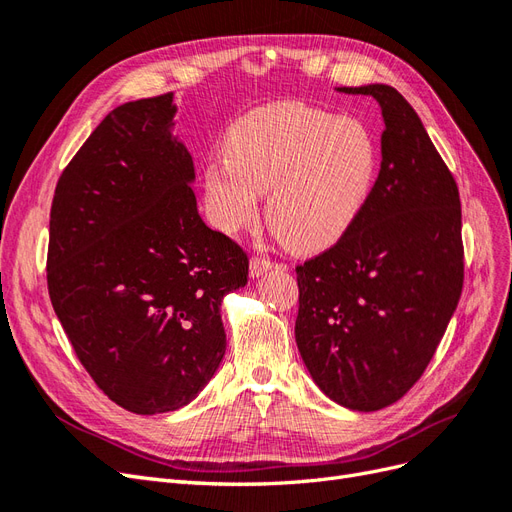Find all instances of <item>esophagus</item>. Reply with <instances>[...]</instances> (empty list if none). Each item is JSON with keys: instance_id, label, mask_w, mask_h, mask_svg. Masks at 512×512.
<instances>
[{"instance_id": "esophagus-1", "label": "esophagus", "mask_w": 512, "mask_h": 512, "mask_svg": "<svg viewBox=\"0 0 512 512\" xmlns=\"http://www.w3.org/2000/svg\"><path fill=\"white\" fill-rule=\"evenodd\" d=\"M275 265L271 260H265V258H258V256H254L252 260H250V277H260V275H265L267 271H271Z\"/></svg>"}]
</instances>
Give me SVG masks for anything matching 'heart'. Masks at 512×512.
<instances>
[{
	"label": "heart",
	"instance_id": "1",
	"mask_svg": "<svg viewBox=\"0 0 512 512\" xmlns=\"http://www.w3.org/2000/svg\"><path fill=\"white\" fill-rule=\"evenodd\" d=\"M226 160L205 166L211 224L235 235L258 215L288 247L320 252L342 239L374 192L380 149L363 121L303 102H271L226 134Z\"/></svg>",
	"mask_w": 512,
	"mask_h": 512
}]
</instances>
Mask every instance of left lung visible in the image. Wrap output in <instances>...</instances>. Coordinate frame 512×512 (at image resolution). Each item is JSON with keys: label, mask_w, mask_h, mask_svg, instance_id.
<instances>
[{"label": "left lung", "mask_w": 512, "mask_h": 512, "mask_svg": "<svg viewBox=\"0 0 512 512\" xmlns=\"http://www.w3.org/2000/svg\"><path fill=\"white\" fill-rule=\"evenodd\" d=\"M382 111L380 173L359 220L297 267L294 337L318 389L374 412L423 376L463 286L457 183L408 100L391 85L337 87Z\"/></svg>", "instance_id": "left-lung-1"}]
</instances>
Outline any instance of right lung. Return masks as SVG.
Returning a JSON list of instances; mask_svg holds the SVG:
<instances>
[{
    "label": "right lung",
    "mask_w": 512,
    "mask_h": 512,
    "mask_svg": "<svg viewBox=\"0 0 512 512\" xmlns=\"http://www.w3.org/2000/svg\"><path fill=\"white\" fill-rule=\"evenodd\" d=\"M175 96L108 113L61 173L46 282L87 374L134 414L183 408L226 352L222 299L247 256L198 215Z\"/></svg>",
    "instance_id": "right-lung-1"
}]
</instances>
